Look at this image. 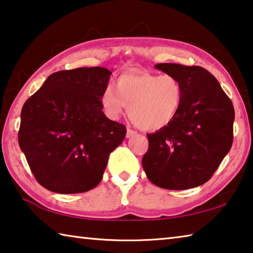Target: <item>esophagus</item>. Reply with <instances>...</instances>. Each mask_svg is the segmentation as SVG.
Wrapping results in <instances>:
<instances>
[{
    "mask_svg": "<svg viewBox=\"0 0 253 253\" xmlns=\"http://www.w3.org/2000/svg\"><path fill=\"white\" fill-rule=\"evenodd\" d=\"M136 134H137V132L135 130H132V129H130V128H128L127 132H126V137H127V138H130V137L135 136Z\"/></svg>",
    "mask_w": 253,
    "mask_h": 253,
    "instance_id": "esophagus-1",
    "label": "esophagus"
}]
</instances>
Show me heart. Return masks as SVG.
<instances>
[{
	"label": "heart",
	"mask_w": 253,
	"mask_h": 253,
	"mask_svg": "<svg viewBox=\"0 0 253 253\" xmlns=\"http://www.w3.org/2000/svg\"><path fill=\"white\" fill-rule=\"evenodd\" d=\"M184 87L172 75L132 70L118 76L115 90L107 87L100 95L101 109L116 121L126 111L131 122L144 130H158L172 123L181 110Z\"/></svg>",
	"instance_id": "1"
}]
</instances>
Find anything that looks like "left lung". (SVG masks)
Instances as JSON below:
<instances>
[{"instance_id": "8db88e82", "label": "left lung", "mask_w": 253, "mask_h": 253, "mask_svg": "<svg viewBox=\"0 0 253 253\" xmlns=\"http://www.w3.org/2000/svg\"><path fill=\"white\" fill-rule=\"evenodd\" d=\"M155 68L181 80L184 98L181 110L169 126L147 134L143 169L158 187L200 186L212 177L232 146V101L215 77L202 67L158 63Z\"/></svg>"}]
</instances>
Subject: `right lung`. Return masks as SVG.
<instances>
[{
    "instance_id": "right-lung-1",
    "label": "right lung",
    "mask_w": 253,
    "mask_h": 253,
    "mask_svg": "<svg viewBox=\"0 0 253 253\" xmlns=\"http://www.w3.org/2000/svg\"><path fill=\"white\" fill-rule=\"evenodd\" d=\"M110 75L101 67L54 72L24 102L19 145L46 190L60 194L92 190L109 154L125 138L126 127L101 109L100 95Z\"/></svg>"
}]
</instances>
